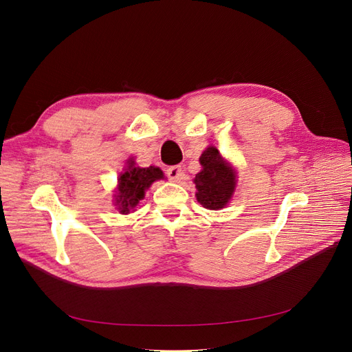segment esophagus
Returning <instances> with one entry per match:
<instances>
[{"label":"esophagus","instance_id":"34e87169","mask_svg":"<svg viewBox=\"0 0 352 352\" xmlns=\"http://www.w3.org/2000/svg\"><path fill=\"white\" fill-rule=\"evenodd\" d=\"M182 175H184V173H182V168L179 165L170 166V168L166 170V177H168L174 182H178L182 178Z\"/></svg>","mask_w":352,"mask_h":352}]
</instances>
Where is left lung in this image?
<instances>
[{
	"instance_id": "left-lung-1",
	"label": "left lung",
	"mask_w": 352,
	"mask_h": 352,
	"mask_svg": "<svg viewBox=\"0 0 352 352\" xmlns=\"http://www.w3.org/2000/svg\"><path fill=\"white\" fill-rule=\"evenodd\" d=\"M199 164L202 170L194 178L197 201L208 210L224 208L235 191L234 168L212 145L201 154Z\"/></svg>"
}]
</instances>
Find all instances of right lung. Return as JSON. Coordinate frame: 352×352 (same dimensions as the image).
<instances>
[{"mask_svg": "<svg viewBox=\"0 0 352 352\" xmlns=\"http://www.w3.org/2000/svg\"><path fill=\"white\" fill-rule=\"evenodd\" d=\"M164 174L158 166L141 168L135 165L133 158L128 160L126 168L118 177V187L116 197V206L121 214H129L134 211L138 202L144 198L145 191L151 187L157 179H162Z\"/></svg>", "mask_w": 352, "mask_h": 352, "instance_id": "add662e5", "label": "right lung"}]
</instances>
